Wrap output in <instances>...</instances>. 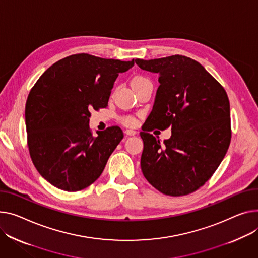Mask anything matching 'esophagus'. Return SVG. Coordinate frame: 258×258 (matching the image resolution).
Masks as SVG:
<instances>
[{"label": "esophagus", "instance_id": "esophagus-1", "mask_svg": "<svg viewBox=\"0 0 258 258\" xmlns=\"http://www.w3.org/2000/svg\"><path fill=\"white\" fill-rule=\"evenodd\" d=\"M125 134H126L127 136H135V135L137 134V132H136V131H133V130H126V131H125Z\"/></svg>", "mask_w": 258, "mask_h": 258}]
</instances>
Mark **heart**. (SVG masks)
Segmentation results:
<instances>
[{"instance_id":"heart-1","label":"heart","mask_w":258,"mask_h":258,"mask_svg":"<svg viewBox=\"0 0 258 258\" xmlns=\"http://www.w3.org/2000/svg\"><path fill=\"white\" fill-rule=\"evenodd\" d=\"M138 80H142V78H138V79H136L135 81H138ZM123 121H124V123H125L126 125H130V126H134V125L136 124V119H135L134 117H131V116L125 117V118L123 119Z\"/></svg>"}]
</instances>
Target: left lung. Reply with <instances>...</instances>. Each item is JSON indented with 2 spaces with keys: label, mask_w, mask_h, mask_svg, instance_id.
<instances>
[{
  "label": "left lung",
  "mask_w": 258,
  "mask_h": 258,
  "mask_svg": "<svg viewBox=\"0 0 258 258\" xmlns=\"http://www.w3.org/2000/svg\"><path fill=\"white\" fill-rule=\"evenodd\" d=\"M141 70L159 74L152 110L140 133L141 169L147 181L169 196L195 192L214 174L231 139L226 91L197 61L181 55L143 60ZM171 127L161 145L147 132Z\"/></svg>",
  "instance_id": "left-lung-1"
}]
</instances>
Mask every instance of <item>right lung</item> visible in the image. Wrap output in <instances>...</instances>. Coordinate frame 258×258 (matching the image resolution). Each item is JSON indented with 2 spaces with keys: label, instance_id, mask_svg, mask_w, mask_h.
I'll use <instances>...</instances> for the list:
<instances>
[{
  "label": "right lung",
  "instance_id": "obj_1",
  "mask_svg": "<svg viewBox=\"0 0 258 258\" xmlns=\"http://www.w3.org/2000/svg\"><path fill=\"white\" fill-rule=\"evenodd\" d=\"M135 62L77 54L54 63L31 89L25 110L32 162L50 184L67 192L89 186L123 138L119 126L89 127L90 111L108 106L114 82Z\"/></svg>",
  "mask_w": 258,
  "mask_h": 258
}]
</instances>
